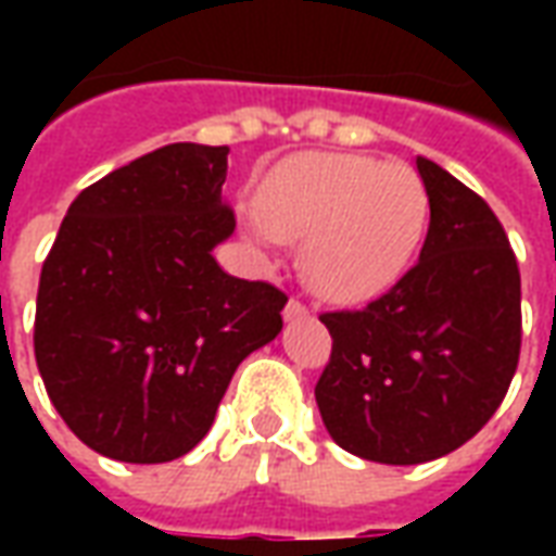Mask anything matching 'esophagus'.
Segmentation results:
<instances>
[{
  "label": "esophagus",
  "mask_w": 556,
  "mask_h": 556,
  "mask_svg": "<svg viewBox=\"0 0 556 556\" xmlns=\"http://www.w3.org/2000/svg\"><path fill=\"white\" fill-rule=\"evenodd\" d=\"M282 315H286V321H294V318H303V315H309V306H306L303 301H298V298H291V301L286 303Z\"/></svg>",
  "instance_id": "obj_1"
}]
</instances>
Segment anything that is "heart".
Masks as SVG:
<instances>
[{"instance_id":"obj_1","label":"heart","mask_w":556,"mask_h":556,"mask_svg":"<svg viewBox=\"0 0 556 556\" xmlns=\"http://www.w3.org/2000/svg\"><path fill=\"white\" fill-rule=\"evenodd\" d=\"M426 217L429 193L408 163L315 151L262 184L247 231L253 241H306L309 286L333 301H366L402 277Z\"/></svg>"}]
</instances>
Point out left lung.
I'll return each instance as SVG.
<instances>
[{
	"label": "left lung",
	"instance_id": "left-lung-1",
	"mask_svg": "<svg viewBox=\"0 0 556 556\" xmlns=\"http://www.w3.org/2000/svg\"><path fill=\"white\" fill-rule=\"evenodd\" d=\"M429 193L419 262L361 309L321 313L315 384L330 438L381 465L453 453L501 408L521 354V274L489 202L417 157Z\"/></svg>",
	"mask_w": 556,
	"mask_h": 556
}]
</instances>
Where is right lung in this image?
Here are the masks:
<instances>
[{
    "label": "right lung",
    "mask_w": 556,
    "mask_h": 556,
    "mask_svg": "<svg viewBox=\"0 0 556 556\" xmlns=\"http://www.w3.org/2000/svg\"><path fill=\"white\" fill-rule=\"evenodd\" d=\"M229 146L175 142L71 202L47 253L35 361L67 429L94 453L160 465L214 422L238 363L282 330L289 301L211 250L235 231Z\"/></svg>",
    "instance_id": "add662e5"
}]
</instances>
